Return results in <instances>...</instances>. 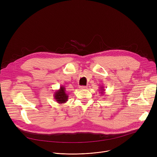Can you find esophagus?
I'll return each instance as SVG.
<instances>
[{"instance_id":"1","label":"esophagus","mask_w":157,"mask_h":157,"mask_svg":"<svg viewBox=\"0 0 157 157\" xmlns=\"http://www.w3.org/2000/svg\"><path fill=\"white\" fill-rule=\"evenodd\" d=\"M79 88L81 89H86L87 88V86H81L79 87Z\"/></svg>"}]
</instances>
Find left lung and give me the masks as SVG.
I'll return each instance as SVG.
<instances>
[{"mask_svg": "<svg viewBox=\"0 0 157 157\" xmlns=\"http://www.w3.org/2000/svg\"><path fill=\"white\" fill-rule=\"evenodd\" d=\"M100 89V90H99V91H100L101 92V96H102V94H104V91H105V89H104V86H101L100 87H99Z\"/></svg>", "mask_w": 157, "mask_h": 157, "instance_id": "left-lung-1", "label": "left lung"}]
</instances>
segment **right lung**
Here are the masks:
<instances>
[{
    "mask_svg": "<svg viewBox=\"0 0 157 157\" xmlns=\"http://www.w3.org/2000/svg\"><path fill=\"white\" fill-rule=\"evenodd\" d=\"M54 98L55 101L59 104H64L68 101V96L66 93V88L61 86L58 90H56L54 94Z\"/></svg>",
    "mask_w": 157,
    "mask_h": 157,
    "instance_id": "1",
    "label": "right lung"
}]
</instances>
